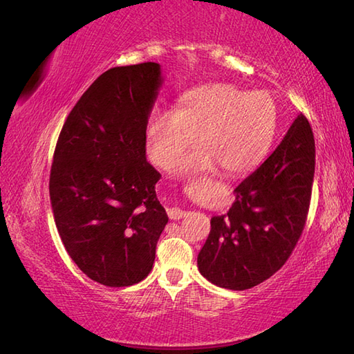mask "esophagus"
<instances>
[{
    "label": "esophagus",
    "instance_id": "esophagus-1",
    "mask_svg": "<svg viewBox=\"0 0 354 354\" xmlns=\"http://www.w3.org/2000/svg\"><path fill=\"white\" fill-rule=\"evenodd\" d=\"M187 214H189V212L182 210V209H178V207L168 209V216H169L171 219H174V221H177V219H182V218H185Z\"/></svg>",
    "mask_w": 354,
    "mask_h": 354
}]
</instances>
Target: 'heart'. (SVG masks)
Instances as JSON below:
<instances>
[{
    "mask_svg": "<svg viewBox=\"0 0 354 354\" xmlns=\"http://www.w3.org/2000/svg\"><path fill=\"white\" fill-rule=\"evenodd\" d=\"M279 125L276 100L266 91L210 83L187 91L178 111H156L145 127L151 160L168 169L200 136L201 147L176 165V174H227L256 168L268 154Z\"/></svg>",
    "mask_w": 354,
    "mask_h": 354,
    "instance_id": "heart-1",
    "label": "heart"
}]
</instances>
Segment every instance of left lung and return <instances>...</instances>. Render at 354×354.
Here are the masks:
<instances>
[{"mask_svg":"<svg viewBox=\"0 0 354 354\" xmlns=\"http://www.w3.org/2000/svg\"><path fill=\"white\" fill-rule=\"evenodd\" d=\"M313 174L315 140L300 113L268 159L234 189L229 212L210 219L197 259L201 276L219 288L243 290L277 272L303 233Z\"/></svg>","mask_w":354,"mask_h":354,"instance_id":"obj_1","label":"left lung"}]
</instances>
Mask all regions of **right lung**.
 Segmentation results:
<instances>
[{
    "label": "right lung",
    "mask_w": 354,
    "mask_h": 354,
    "mask_svg": "<svg viewBox=\"0 0 354 354\" xmlns=\"http://www.w3.org/2000/svg\"><path fill=\"white\" fill-rule=\"evenodd\" d=\"M154 62L101 74L60 131L50 174L54 221L71 259L93 281L131 286L153 270L168 215L145 127L162 88Z\"/></svg>",
    "instance_id": "add662e5"
}]
</instances>
